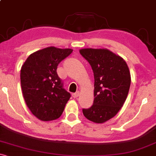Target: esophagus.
<instances>
[{"label":"esophagus","mask_w":156,"mask_h":156,"mask_svg":"<svg viewBox=\"0 0 156 156\" xmlns=\"http://www.w3.org/2000/svg\"><path fill=\"white\" fill-rule=\"evenodd\" d=\"M79 95H80V92L78 91V92H76V93H73V94H72V96H73V98H77L79 96Z\"/></svg>","instance_id":"34e87169"}]
</instances>
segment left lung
I'll return each instance as SVG.
<instances>
[{"mask_svg": "<svg viewBox=\"0 0 156 156\" xmlns=\"http://www.w3.org/2000/svg\"><path fill=\"white\" fill-rule=\"evenodd\" d=\"M80 54L89 62L94 75V101L84 117L96 123L113 118L123 105L131 84V75L122 57L107 48H82Z\"/></svg>", "mask_w": 156, "mask_h": 156, "instance_id": "1", "label": "left lung"}]
</instances>
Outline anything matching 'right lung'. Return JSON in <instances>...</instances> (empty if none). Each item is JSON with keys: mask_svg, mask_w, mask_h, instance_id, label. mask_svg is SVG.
Instances as JSON below:
<instances>
[{"mask_svg": "<svg viewBox=\"0 0 156 156\" xmlns=\"http://www.w3.org/2000/svg\"><path fill=\"white\" fill-rule=\"evenodd\" d=\"M73 52L71 48L47 47L34 52L21 69V86L26 105L42 121L58 119L71 95L63 88L57 66Z\"/></svg>", "mask_w": 156, "mask_h": 156, "instance_id": "1", "label": "right lung"}]
</instances>
